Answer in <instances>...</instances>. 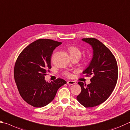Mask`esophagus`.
I'll return each instance as SVG.
<instances>
[{
    "mask_svg": "<svg viewBox=\"0 0 130 130\" xmlns=\"http://www.w3.org/2000/svg\"><path fill=\"white\" fill-rule=\"evenodd\" d=\"M67 84L69 85H75V84H76V82L74 81H72V80H69L67 82Z\"/></svg>",
    "mask_w": 130,
    "mask_h": 130,
    "instance_id": "esophagus-1",
    "label": "esophagus"
}]
</instances>
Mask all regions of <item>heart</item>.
Segmentation results:
<instances>
[{"instance_id":"b5f03b06","label":"heart","mask_w":130,"mask_h":130,"mask_svg":"<svg viewBox=\"0 0 130 130\" xmlns=\"http://www.w3.org/2000/svg\"><path fill=\"white\" fill-rule=\"evenodd\" d=\"M68 50H69V52L70 54V56H71V57H74V56H78L80 58L81 56V51H80V50H79L78 48L74 46H71L69 48ZM65 75L67 76H70V74L69 73V72H66V73L65 74Z\"/></svg>"}]
</instances>
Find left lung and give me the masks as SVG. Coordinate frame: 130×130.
Returning a JSON list of instances; mask_svg holds the SVG:
<instances>
[{"label":"left lung","mask_w":130,"mask_h":130,"mask_svg":"<svg viewBox=\"0 0 130 130\" xmlns=\"http://www.w3.org/2000/svg\"><path fill=\"white\" fill-rule=\"evenodd\" d=\"M82 40L89 44L93 50L91 60L83 71L92 78L87 85L78 83L82 91L76 99L85 107H91L103 103L110 96L117 82L118 66L112 52L99 40L95 38Z\"/></svg>","instance_id":"obj_1"}]
</instances>
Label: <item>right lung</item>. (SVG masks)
I'll use <instances>...</instances> for the list:
<instances>
[{"mask_svg":"<svg viewBox=\"0 0 130 130\" xmlns=\"http://www.w3.org/2000/svg\"><path fill=\"white\" fill-rule=\"evenodd\" d=\"M61 44L51 39H38L25 48L16 61L14 78L18 91L24 101L35 107L49 104L59 88L67 83L62 79L50 83L45 80L51 68L52 52Z\"/></svg>","mask_w":130,"mask_h":130,"instance_id":"right-lung-1","label":"right lung"}]
</instances>
